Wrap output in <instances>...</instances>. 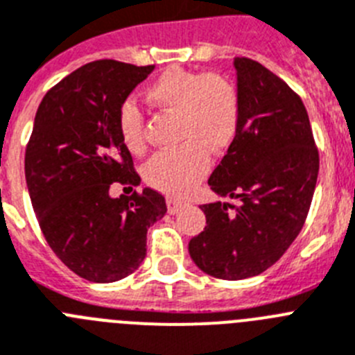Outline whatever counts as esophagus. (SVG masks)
Here are the masks:
<instances>
[{
	"label": "esophagus",
	"instance_id": "34e87169",
	"mask_svg": "<svg viewBox=\"0 0 355 355\" xmlns=\"http://www.w3.org/2000/svg\"><path fill=\"white\" fill-rule=\"evenodd\" d=\"M166 203H168L169 214H177V212L182 209V205H184V202H180V200H175V198H168L166 200Z\"/></svg>",
	"mask_w": 355,
	"mask_h": 355
}]
</instances>
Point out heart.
Here are the masks:
<instances>
[{
	"instance_id": "1",
	"label": "heart",
	"mask_w": 355,
	"mask_h": 355,
	"mask_svg": "<svg viewBox=\"0 0 355 355\" xmlns=\"http://www.w3.org/2000/svg\"><path fill=\"white\" fill-rule=\"evenodd\" d=\"M148 101L177 114L175 150H166L146 164L144 177L169 196H186L207 175L211 153L220 155L236 139L239 128V92L220 73H196L182 67L162 71L146 89ZM118 130L134 153L146 150L144 118L134 100L118 110Z\"/></svg>"
}]
</instances>
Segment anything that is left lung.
Instances as JSON below:
<instances>
[{"mask_svg":"<svg viewBox=\"0 0 355 355\" xmlns=\"http://www.w3.org/2000/svg\"><path fill=\"white\" fill-rule=\"evenodd\" d=\"M239 128L209 178L216 195L237 203H205L207 225L189 255L207 275L255 277L275 264L306 223L320 169L309 116L300 96L275 73L237 57Z\"/></svg>","mask_w":355,"mask_h":355,"instance_id":"1","label":"left lung"}]
</instances>
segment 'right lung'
Returning a JSON list of instances; mask_svg holds the SVG:
<instances>
[{"label": "right lung", "instance_id": "add662e5", "mask_svg": "<svg viewBox=\"0 0 355 355\" xmlns=\"http://www.w3.org/2000/svg\"><path fill=\"white\" fill-rule=\"evenodd\" d=\"M155 66L94 60L46 92L33 121L24 175L46 241L82 279L116 282L146 257V232L166 214L157 191L112 198L141 177L118 130V110ZM125 187V189H126Z\"/></svg>", "mask_w": 355, "mask_h": 355}]
</instances>
